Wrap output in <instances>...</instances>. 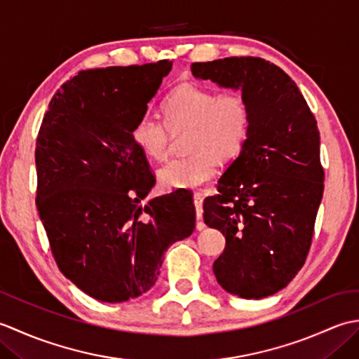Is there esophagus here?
<instances>
[{
	"label": "esophagus",
	"instance_id": "esophagus-1",
	"mask_svg": "<svg viewBox=\"0 0 359 359\" xmlns=\"http://www.w3.org/2000/svg\"><path fill=\"white\" fill-rule=\"evenodd\" d=\"M193 201H194V207H196V216H197V220H201V219H202V215H203V208H202V203H203V194H201V193H196V194L193 196ZM197 226H198V225H197ZM199 228H203V225H201Z\"/></svg>",
	"mask_w": 359,
	"mask_h": 359
}]
</instances>
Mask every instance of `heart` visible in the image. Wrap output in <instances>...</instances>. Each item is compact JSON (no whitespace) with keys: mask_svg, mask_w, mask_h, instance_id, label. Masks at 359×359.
<instances>
[{"mask_svg":"<svg viewBox=\"0 0 359 359\" xmlns=\"http://www.w3.org/2000/svg\"><path fill=\"white\" fill-rule=\"evenodd\" d=\"M165 118L166 125L143 114L131 131L135 147L157 162L170 156V133L188 131L187 149L191 154L172 160L158 171L165 189H193L208 182L217 171V157L238 156L251 128V111L242 95H219L191 83H184L168 95Z\"/></svg>","mask_w":359,"mask_h":359,"instance_id":"heart-1","label":"heart"}]
</instances>
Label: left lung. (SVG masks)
<instances>
[{
    "mask_svg": "<svg viewBox=\"0 0 359 359\" xmlns=\"http://www.w3.org/2000/svg\"><path fill=\"white\" fill-rule=\"evenodd\" d=\"M197 80L241 90L248 139L203 202V220L225 236L212 271L225 292L262 299L288 285L306 262L324 193L319 131L288 75L256 57L193 63Z\"/></svg>",
    "mask_w": 359,
    "mask_h": 359,
    "instance_id": "left-lung-1",
    "label": "left lung"
}]
</instances>
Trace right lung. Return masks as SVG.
Masks as SVG:
<instances>
[{
    "label": "right lung",
    "mask_w": 359,
    "mask_h": 359,
    "mask_svg": "<svg viewBox=\"0 0 359 359\" xmlns=\"http://www.w3.org/2000/svg\"><path fill=\"white\" fill-rule=\"evenodd\" d=\"M172 62L81 71L52 97L38 133L36 208L60 271L102 302L156 284L163 253L191 236V196L156 184L133 126Z\"/></svg>",
    "instance_id": "add662e5"
}]
</instances>
